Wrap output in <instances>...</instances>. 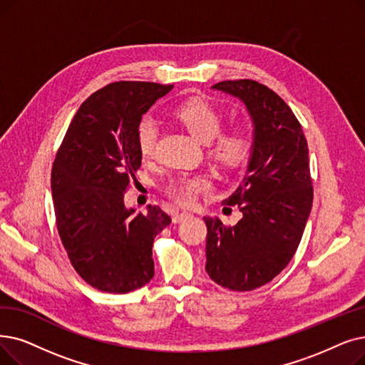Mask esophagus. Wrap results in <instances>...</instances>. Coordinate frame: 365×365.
Wrapping results in <instances>:
<instances>
[{"label": "esophagus", "mask_w": 365, "mask_h": 365, "mask_svg": "<svg viewBox=\"0 0 365 365\" xmlns=\"http://www.w3.org/2000/svg\"><path fill=\"white\" fill-rule=\"evenodd\" d=\"M189 216H191L189 213H174L173 215V222H174V224H180V222H183Z\"/></svg>", "instance_id": "1"}]
</instances>
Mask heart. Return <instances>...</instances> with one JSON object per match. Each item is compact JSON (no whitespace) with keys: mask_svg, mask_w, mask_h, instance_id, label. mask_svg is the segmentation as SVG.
Masks as SVG:
<instances>
[{"mask_svg":"<svg viewBox=\"0 0 365 365\" xmlns=\"http://www.w3.org/2000/svg\"><path fill=\"white\" fill-rule=\"evenodd\" d=\"M174 115L187 133L200 140L201 143H210L212 141L210 152L222 164L235 165L246 156L249 138L243 130H230L215 137L222 126V116L210 103L201 98H192L180 104ZM158 135H160V125L155 119L145 118L140 122L137 141L141 156L150 158L153 155ZM209 186L210 183L204 176H191L174 180L167 191L170 197L179 204L191 205L197 201L198 194L209 189Z\"/></svg>","mask_w":365,"mask_h":365,"instance_id":"obj_1","label":"heart"}]
</instances>
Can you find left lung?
<instances>
[{"label": "left lung", "mask_w": 365, "mask_h": 365, "mask_svg": "<svg viewBox=\"0 0 365 365\" xmlns=\"http://www.w3.org/2000/svg\"><path fill=\"white\" fill-rule=\"evenodd\" d=\"M240 100L252 122L245 178L222 202L237 205L242 219L207 225L205 272L232 291H252L272 282L289 264L303 237L313 204L309 148L303 128L276 92L255 81L212 86Z\"/></svg>", "instance_id": "obj_1"}]
</instances>
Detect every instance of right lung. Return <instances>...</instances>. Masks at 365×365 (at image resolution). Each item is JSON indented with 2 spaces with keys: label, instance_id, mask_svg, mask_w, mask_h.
Returning a JSON list of instances; mask_svg holds the SVG:
<instances>
[{
  "label": "right lung",
  "instance_id": "add662e5",
  "mask_svg": "<svg viewBox=\"0 0 365 365\" xmlns=\"http://www.w3.org/2000/svg\"><path fill=\"white\" fill-rule=\"evenodd\" d=\"M173 86L115 82L74 115L52 167V200L67 255L91 287L110 294L138 289L153 277L152 246L171 217L158 205L128 209L126 187L141 165V118Z\"/></svg>",
  "mask_w": 365,
  "mask_h": 365
}]
</instances>
